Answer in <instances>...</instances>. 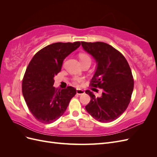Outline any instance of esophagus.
Wrapping results in <instances>:
<instances>
[{"label":"esophagus","mask_w":157,"mask_h":157,"mask_svg":"<svg viewBox=\"0 0 157 157\" xmlns=\"http://www.w3.org/2000/svg\"><path fill=\"white\" fill-rule=\"evenodd\" d=\"M84 94V91L82 89H77V94L79 95V96H80V95H83Z\"/></svg>","instance_id":"34e87169"}]
</instances>
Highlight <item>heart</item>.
I'll list each match as a JSON object with an SVG mask.
<instances>
[{
	"label": "heart",
	"mask_w": 157,
	"mask_h": 157,
	"mask_svg": "<svg viewBox=\"0 0 157 157\" xmlns=\"http://www.w3.org/2000/svg\"><path fill=\"white\" fill-rule=\"evenodd\" d=\"M79 58H80V61L88 60V59L91 60V59H90V56L88 55H87L86 54H84V53H81V54H79ZM82 81H83V79L82 78H80V77H75L73 79V82L75 84L80 83Z\"/></svg>",
	"instance_id": "obj_1"
}]
</instances>
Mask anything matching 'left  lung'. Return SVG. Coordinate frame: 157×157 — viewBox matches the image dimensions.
<instances>
[{"mask_svg":"<svg viewBox=\"0 0 157 157\" xmlns=\"http://www.w3.org/2000/svg\"><path fill=\"white\" fill-rule=\"evenodd\" d=\"M81 45L97 64L91 85L102 89L101 97H96L89 90L85 91L90 96L85 108L98 121L112 122L125 111L130 103L134 90L130 67L124 56L111 45L102 42H81Z\"/></svg>","mask_w":157,"mask_h":157,"instance_id":"left-lung-1","label":"left lung"}]
</instances>
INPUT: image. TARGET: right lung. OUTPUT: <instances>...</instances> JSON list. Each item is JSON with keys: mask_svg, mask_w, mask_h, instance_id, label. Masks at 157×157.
<instances>
[{"mask_svg": "<svg viewBox=\"0 0 157 157\" xmlns=\"http://www.w3.org/2000/svg\"><path fill=\"white\" fill-rule=\"evenodd\" d=\"M80 46V42L48 45L38 52L29 63L23 79L22 92L29 111L39 121L50 124L58 120L77 93L72 86L56 89L53 85L63 60Z\"/></svg>", "mask_w": 157, "mask_h": 157, "instance_id": "obj_1", "label": "right lung"}]
</instances>
